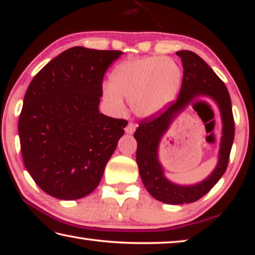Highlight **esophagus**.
I'll use <instances>...</instances> for the list:
<instances>
[{"instance_id": "esophagus-1", "label": "esophagus", "mask_w": 255, "mask_h": 255, "mask_svg": "<svg viewBox=\"0 0 255 255\" xmlns=\"http://www.w3.org/2000/svg\"><path fill=\"white\" fill-rule=\"evenodd\" d=\"M125 131H126L127 133H129V135H131V133L135 131V125L133 124H128V126L125 128Z\"/></svg>"}]
</instances>
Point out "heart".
I'll list each match as a JSON object with an SVG mask.
<instances>
[{
    "label": "heart",
    "instance_id": "obj_1",
    "mask_svg": "<svg viewBox=\"0 0 255 255\" xmlns=\"http://www.w3.org/2000/svg\"><path fill=\"white\" fill-rule=\"evenodd\" d=\"M182 80V71L172 59L148 57L120 64L111 74V83L103 85L102 97L112 111L124 110V99L141 118L163 111L174 100Z\"/></svg>",
    "mask_w": 255,
    "mask_h": 255
}]
</instances>
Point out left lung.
<instances>
[{
	"label": "left lung",
	"mask_w": 255,
	"mask_h": 255,
	"mask_svg": "<svg viewBox=\"0 0 255 255\" xmlns=\"http://www.w3.org/2000/svg\"><path fill=\"white\" fill-rule=\"evenodd\" d=\"M182 60L183 79L178 99L158 116L141 120L133 137L137 141L136 161L141 181L155 199L169 205L190 204L199 200L218 182L227 169L234 141L235 124L232 102L226 85L204 59L190 50L176 51ZM209 97L218 105L222 119V138L219 162L214 171L196 185L181 186L163 174L158 159V146L173 120L198 97Z\"/></svg>",
	"instance_id": "8db88e82"
}]
</instances>
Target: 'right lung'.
<instances>
[{
	"instance_id": "right-lung-1",
	"label": "right lung",
	"mask_w": 255,
	"mask_h": 255,
	"mask_svg": "<svg viewBox=\"0 0 255 255\" xmlns=\"http://www.w3.org/2000/svg\"><path fill=\"white\" fill-rule=\"evenodd\" d=\"M123 51L72 47L33 77L19 137L24 166L42 191L76 200L96 190L127 122L99 111L107 68Z\"/></svg>"
}]
</instances>
